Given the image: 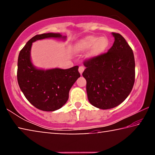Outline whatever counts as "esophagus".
Wrapping results in <instances>:
<instances>
[{"instance_id":"34e87169","label":"esophagus","mask_w":155,"mask_h":155,"mask_svg":"<svg viewBox=\"0 0 155 155\" xmlns=\"http://www.w3.org/2000/svg\"><path fill=\"white\" fill-rule=\"evenodd\" d=\"M84 70H85V68H84V67H83V66H80L79 68H78V72H79L81 75H82Z\"/></svg>"}]
</instances>
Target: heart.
<instances>
[{"instance_id": "1", "label": "heart", "mask_w": 155, "mask_h": 155, "mask_svg": "<svg viewBox=\"0 0 155 155\" xmlns=\"http://www.w3.org/2000/svg\"><path fill=\"white\" fill-rule=\"evenodd\" d=\"M109 40L107 37L88 35L81 39L75 44L74 51L77 54H82L91 49L89 52L90 58H96L105 52L109 46Z\"/></svg>"}]
</instances>
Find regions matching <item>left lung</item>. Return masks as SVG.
<instances>
[{"mask_svg": "<svg viewBox=\"0 0 155 155\" xmlns=\"http://www.w3.org/2000/svg\"><path fill=\"white\" fill-rule=\"evenodd\" d=\"M114 43L105 54L84 63L88 100L101 109L117 107L125 101L135 82V58L132 49L119 33H112Z\"/></svg>", "mask_w": 155, "mask_h": 155, "instance_id": "1", "label": "left lung"}]
</instances>
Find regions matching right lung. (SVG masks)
<instances>
[{
    "label": "right lung",
    "instance_id": "right-lung-1",
    "mask_svg": "<svg viewBox=\"0 0 155 155\" xmlns=\"http://www.w3.org/2000/svg\"><path fill=\"white\" fill-rule=\"evenodd\" d=\"M48 38L65 41L67 37L59 33H48L28 40L18 56L17 78L21 91L31 104L42 111H53L66 103L70 88L81 75L78 65L65 70H45L34 65L31 57L33 43Z\"/></svg>",
    "mask_w": 155,
    "mask_h": 155
}]
</instances>
